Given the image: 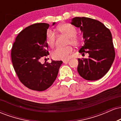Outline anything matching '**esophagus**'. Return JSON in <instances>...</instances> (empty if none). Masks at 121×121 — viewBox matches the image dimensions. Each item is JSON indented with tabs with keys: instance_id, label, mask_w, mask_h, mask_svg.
I'll list each match as a JSON object with an SVG mask.
<instances>
[{
	"instance_id": "1",
	"label": "esophagus",
	"mask_w": 121,
	"mask_h": 121,
	"mask_svg": "<svg viewBox=\"0 0 121 121\" xmlns=\"http://www.w3.org/2000/svg\"><path fill=\"white\" fill-rule=\"evenodd\" d=\"M68 62H69L68 60H64L63 61V63H64V64H67Z\"/></svg>"
}]
</instances>
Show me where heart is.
Returning a JSON list of instances; mask_svg holds the SVG:
<instances>
[{
  "label": "heart",
  "mask_w": 121,
  "mask_h": 121,
  "mask_svg": "<svg viewBox=\"0 0 121 121\" xmlns=\"http://www.w3.org/2000/svg\"><path fill=\"white\" fill-rule=\"evenodd\" d=\"M57 30L60 34L64 35L68 37L66 44H71L75 47L80 46L81 44V39L77 36V30L74 26L69 23H64L57 27ZM46 43L51 48L54 47L56 43V35L51 30H47L46 33ZM73 50L70 45L65 47H59L52 51L51 55L55 60H66L70 57Z\"/></svg>",
  "instance_id": "heart-1"
}]
</instances>
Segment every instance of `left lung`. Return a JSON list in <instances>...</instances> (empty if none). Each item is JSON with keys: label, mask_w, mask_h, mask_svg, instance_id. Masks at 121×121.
I'll return each mask as SVG.
<instances>
[{"label": "left lung", "mask_w": 121, "mask_h": 121, "mask_svg": "<svg viewBox=\"0 0 121 121\" xmlns=\"http://www.w3.org/2000/svg\"><path fill=\"white\" fill-rule=\"evenodd\" d=\"M71 24L80 28L83 33L84 44L79 52L89 54L88 58L78 59L79 74L90 81L102 78L109 71L115 58L110 30L101 22L89 17H74Z\"/></svg>", "instance_id": "left-lung-1"}]
</instances>
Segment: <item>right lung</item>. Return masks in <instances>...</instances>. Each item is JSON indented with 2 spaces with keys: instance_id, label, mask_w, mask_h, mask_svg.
Here are the masks:
<instances>
[{
  "instance_id": "obj_1",
  "label": "right lung",
  "mask_w": 121,
  "mask_h": 121,
  "mask_svg": "<svg viewBox=\"0 0 121 121\" xmlns=\"http://www.w3.org/2000/svg\"><path fill=\"white\" fill-rule=\"evenodd\" d=\"M55 23H53V25ZM49 25L35 23L19 33L11 49L13 68L21 82L28 89L44 91L56 80L62 61L42 64L40 60L49 55L46 33Z\"/></svg>"
}]
</instances>
